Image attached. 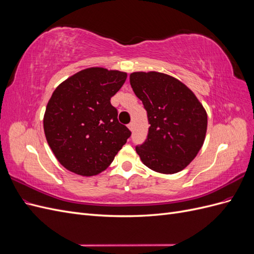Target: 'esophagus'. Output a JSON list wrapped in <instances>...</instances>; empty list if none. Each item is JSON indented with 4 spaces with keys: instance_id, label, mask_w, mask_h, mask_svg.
<instances>
[{
    "instance_id": "esophagus-1",
    "label": "esophagus",
    "mask_w": 254,
    "mask_h": 254,
    "mask_svg": "<svg viewBox=\"0 0 254 254\" xmlns=\"http://www.w3.org/2000/svg\"><path fill=\"white\" fill-rule=\"evenodd\" d=\"M128 128H129L130 131H133V128H134L133 123H129V124H128Z\"/></svg>"
}]
</instances>
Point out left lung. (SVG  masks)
<instances>
[{
    "label": "left lung",
    "mask_w": 254,
    "mask_h": 254,
    "mask_svg": "<svg viewBox=\"0 0 254 254\" xmlns=\"http://www.w3.org/2000/svg\"><path fill=\"white\" fill-rule=\"evenodd\" d=\"M130 84L147 111L146 141L135 147L144 165L160 174L184 170L201 149L207 114L190 88L171 75L133 72Z\"/></svg>",
    "instance_id": "1"
}]
</instances>
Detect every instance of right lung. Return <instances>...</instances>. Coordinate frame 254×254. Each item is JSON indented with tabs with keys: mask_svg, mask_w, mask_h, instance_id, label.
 <instances>
[{
	"mask_svg": "<svg viewBox=\"0 0 254 254\" xmlns=\"http://www.w3.org/2000/svg\"><path fill=\"white\" fill-rule=\"evenodd\" d=\"M127 73L88 67L70 76L53 92L43 117L44 134L59 163L83 177L108 167L131 134L119 123L110 98Z\"/></svg>",
	"mask_w": 254,
	"mask_h": 254,
	"instance_id": "1",
	"label": "right lung"
}]
</instances>
